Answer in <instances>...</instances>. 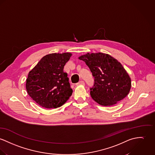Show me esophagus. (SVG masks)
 Returning a JSON list of instances; mask_svg holds the SVG:
<instances>
[{"instance_id": "34e87169", "label": "esophagus", "mask_w": 155, "mask_h": 155, "mask_svg": "<svg viewBox=\"0 0 155 155\" xmlns=\"http://www.w3.org/2000/svg\"><path fill=\"white\" fill-rule=\"evenodd\" d=\"M84 84H85V83H84V81H80L78 83L76 84L77 85H84Z\"/></svg>"}]
</instances>
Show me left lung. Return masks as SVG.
Instances as JSON below:
<instances>
[{"label":"left lung","mask_w":155,"mask_h":155,"mask_svg":"<svg viewBox=\"0 0 155 155\" xmlns=\"http://www.w3.org/2000/svg\"><path fill=\"white\" fill-rule=\"evenodd\" d=\"M79 59L85 62L94 78L90 90L95 102L104 106H113L129 94L131 80L117 60L100 52L88 53Z\"/></svg>","instance_id":"1"}]
</instances>
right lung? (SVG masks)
<instances>
[{
    "instance_id": "right-lung-1",
    "label": "right lung",
    "mask_w": 155,
    "mask_h": 155,
    "mask_svg": "<svg viewBox=\"0 0 155 155\" xmlns=\"http://www.w3.org/2000/svg\"><path fill=\"white\" fill-rule=\"evenodd\" d=\"M71 53L50 54L44 56L29 72L26 88L28 94L41 107L62 106L72 95V90L64 67Z\"/></svg>"
}]
</instances>
